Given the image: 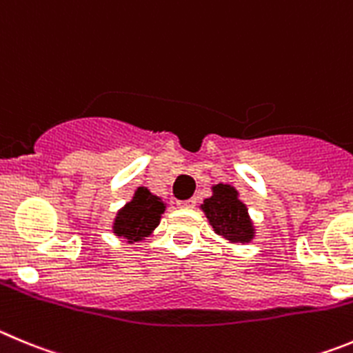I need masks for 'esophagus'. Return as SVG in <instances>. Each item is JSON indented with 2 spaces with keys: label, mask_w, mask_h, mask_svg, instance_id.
<instances>
[{
  "label": "esophagus",
  "mask_w": 353,
  "mask_h": 353,
  "mask_svg": "<svg viewBox=\"0 0 353 353\" xmlns=\"http://www.w3.org/2000/svg\"><path fill=\"white\" fill-rule=\"evenodd\" d=\"M177 205H179V208H193V205H195V199L179 200V202H177Z\"/></svg>",
  "instance_id": "1"
}]
</instances>
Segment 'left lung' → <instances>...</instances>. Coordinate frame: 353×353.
<instances>
[{"instance_id":"1","label":"left lung","mask_w":353,"mask_h":353,"mask_svg":"<svg viewBox=\"0 0 353 353\" xmlns=\"http://www.w3.org/2000/svg\"><path fill=\"white\" fill-rule=\"evenodd\" d=\"M218 236L232 243H250L255 236L246 205L237 199V190L230 184L212 186V196L200 205Z\"/></svg>"}]
</instances>
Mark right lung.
<instances>
[{
    "instance_id": "1",
    "label": "right lung",
    "mask_w": 353,
    "mask_h": 353,
    "mask_svg": "<svg viewBox=\"0 0 353 353\" xmlns=\"http://www.w3.org/2000/svg\"><path fill=\"white\" fill-rule=\"evenodd\" d=\"M165 204L148 188H139L132 202L117 212L114 220V234L135 243L148 237L160 223Z\"/></svg>"
}]
</instances>
